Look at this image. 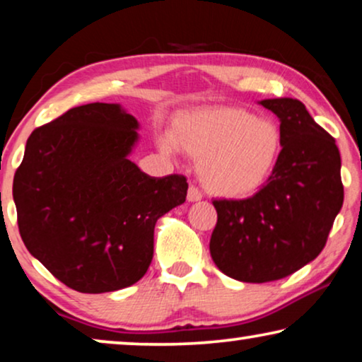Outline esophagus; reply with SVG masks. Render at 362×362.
Here are the masks:
<instances>
[{
    "label": "esophagus",
    "instance_id": "esophagus-1",
    "mask_svg": "<svg viewBox=\"0 0 362 362\" xmlns=\"http://www.w3.org/2000/svg\"><path fill=\"white\" fill-rule=\"evenodd\" d=\"M202 199V192L197 189L194 185H191L187 187V201L194 202V201H201Z\"/></svg>",
    "mask_w": 362,
    "mask_h": 362
}]
</instances>
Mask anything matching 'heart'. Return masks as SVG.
Here are the masks:
<instances>
[{"label": "heart", "instance_id": "1", "mask_svg": "<svg viewBox=\"0 0 362 362\" xmlns=\"http://www.w3.org/2000/svg\"><path fill=\"white\" fill-rule=\"evenodd\" d=\"M163 150L175 146L199 161L201 181L224 197L254 194L269 181L279 163L284 133L272 118L245 108L211 107L186 113L161 138Z\"/></svg>", "mask_w": 362, "mask_h": 362}]
</instances>
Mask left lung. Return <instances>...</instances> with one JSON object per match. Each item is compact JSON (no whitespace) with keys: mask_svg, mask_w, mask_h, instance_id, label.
Returning a JSON list of instances; mask_svg holds the SVG:
<instances>
[{"mask_svg":"<svg viewBox=\"0 0 362 362\" xmlns=\"http://www.w3.org/2000/svg\"><path fill=\"white\" fill-rule=\"evenodd\" d=\"M260 105L280 118L284 133L274 173L252 197L212 201V260L247 284L285 279L315 260L344 199L334 138L296 98H267Z\"/></svg>","mask_w":362,"mask_h":362,"instance_id":"8db88e82","label":"left lung"}]
</instances>
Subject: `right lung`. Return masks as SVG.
<instances>
[{
    "instance_id": "obj_1",
    "label": "right lung",
    "mask_w": 362,
    "mask_h": 362,
    "mask_svg": "<svg viewBox=\"0 0 362 362\" xmlns=\"http://www.w3.org/2000/svg\"><path fill=\"white\" fill-rule=\"evenodd\" d=\"M138 122L117 103H87L39 127L14 173L26 249L69 288L105 293L136 284L155 224L186 201V176L151 177L128 160Z\"/></svg>"
}]
</instances>
